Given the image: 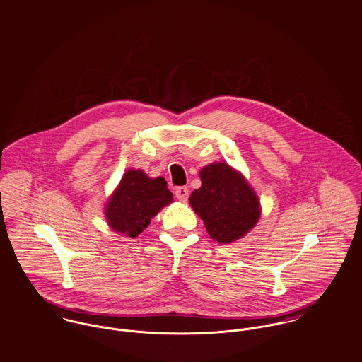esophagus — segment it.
I'll return each mask as SVG.
<instances>
[{
	"mask_svg": "<svg viewBox=\"0 0 362 362\" xmlns=\"http://www.w3.org/2000/svg\"><path fill=\"white\" fill-rule=\"evenodd\" d=\"M175 196L179 201H186L189 199V189L186 186H180L175 190Z\"/></svg>",
	"mask_w": 362,
	"mask_h": 362,
	"instance_id": "34e87169",
	"label": "esophagus"
}]
</instances>
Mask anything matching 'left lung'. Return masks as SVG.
Listing matches in <instances>:
<instances>
[{
	"mask_svg": "<svg viewBox=\"0 0 362 362\" xmlns=\"http://www.w3.org/2000/svg\"><path fill=\"white\" fill-rule=\"evenodd\" d=\"M201 187L190 204L204 221L206 232L218 243L243 238L258 222L259 201L239 172L219 162L202 168Z\"/></svg>",
	"mask_w": 362,
	"mask_h": 362,
	"instance_id": "left-lung-1",
	"label": "left lung"
}]
</instances>
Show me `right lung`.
Wrapping results in <instances>:
<instances>
[{"label":"right lung","instance_id":"obj_1","mask_svg":"<svg viewBox=\"0 0 362 362\" xmlns=\"http://www.w3.org/2000/svg\"><path fill=\"white\" fill-rule=\"evenodd\" d=\"M172 200L173 196L166 189L163 177L150 179L143 170L130 169L107 204L105 215L115 232L137 238L162 206Z\"/></svg>","mask_w":362,"mask_h":362}]
</instances>
